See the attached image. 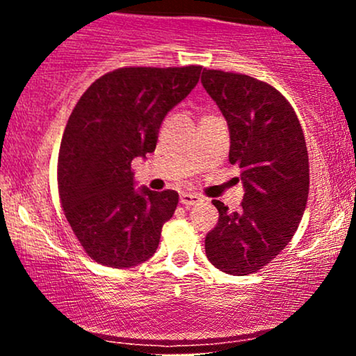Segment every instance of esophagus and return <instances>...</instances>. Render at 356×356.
I'll use <instances>...</instances> for the list:
<instances>
[{
    "label": "esophagus",
    "instance_id": "34e87169",
    "mask_svg": "<svg viewBox=\"0 0 356 356\" xmlns=\"http://www.w3.org/2000/svg\"><path fill=\"white\" fill-rule=\"evenodd\" d=\"M199 201H201V195L194 194V192H182L181 194V204L184 206H194Z\"/></svg>",
    "mask_w": 356,
    "mask_h": 356
}]
</instances>
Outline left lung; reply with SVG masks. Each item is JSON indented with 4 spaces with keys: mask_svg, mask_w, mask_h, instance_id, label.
Instances as JSON below:
<instances>
[{
    "mask_svg": "<svg viewBox=\"0 0 356 356\" xmlns=\"http://www.w3.org/2000/svg\"><path fill=\"white\" fill-rule=\"evenodd\" d=\"M201 81L229 127V162L241 169L244 187L239 212L212 202L219 220L206 236V254L227 275H251L283 251L305 214V134L289 102L271 85L206 68Z\"/></svg>",
    "mask_w": 356,
    "mask_h": 356,
    "instance_id": "8db88e82",
    "label": "left lung"
}]
</instances>
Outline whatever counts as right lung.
Listing matches in <instances>:
<instances>
[{
	"instance_id": "right-lung-1",
	"label": "right lung",
	"mask_w": 356,
	"mask_h": 356,
	"mask_svg": "<svg viewBox=\"0 0 356 356\" xmlns=\"http://www.w3.org/2000/svg\"><path fill=\"white\" fill-rule=\"evenodd\" d=\"M202 67L118 68L80 97L58 154V191L85 252L108 268L154 256L179 194L136 189L130 164L157 145L167 113L197 85Z\"/></svg>"
}]
</instances>
